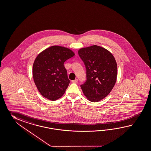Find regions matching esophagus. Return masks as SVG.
Here are the masks:
<instances>
[{"label": "esophagus", "instance_id": "obj_1", "mask_svg": "<svg viewBox=\"0 0 151 151\" xmlns=\"http://www.w3.org/2000/svg\"><path fill=\"white\" fill-rule=\"evenodd\" d=\"M77 81H78V80H77V79H76V80H73V81H72V82L75 83H77Z\"/></svg>", "mask_w": 151, "mask_h": 151}]
</instances>
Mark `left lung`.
<instances>
[{
	"label": "left lung",
	"instance_id": "left-lung-1",
	"mask_svg": "<svg viewBox=\"0 0 151 151\" xmlns=\"http://www.w3.org/2000/svg\"><path fill=\"white\" fill-rule=\"evenodd\" d=\"M78 53L87 70V81L81 89L90 101H99L109 95L116 83V59L110 52L97 45L80 48Z\"/></svg>",
	"mask_w": 151,
	"mask_h": 151
}]
</instances>
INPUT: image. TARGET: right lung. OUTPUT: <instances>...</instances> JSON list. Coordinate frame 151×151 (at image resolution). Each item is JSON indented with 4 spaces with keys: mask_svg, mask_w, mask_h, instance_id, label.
I'll return each instance as SVG.
<instances>
[{
    "mask_svg": "<svg viewBox=\"0 0 151 151\" xmlns=\"http://www.w3.org/2000/svg\"><path fill=\"white\" fill-rule=\"evenodd\" d=\"M74 55L70 48L55 45L37 55L33 65V80L45 98L55 101L64 95L70 82L64 63Z\"/></svg>",
    "mask_w": 151,
    "mask_h": 151,
    "instance_id": "add662e5",
    "label": "right lung"
}]
</instances>
